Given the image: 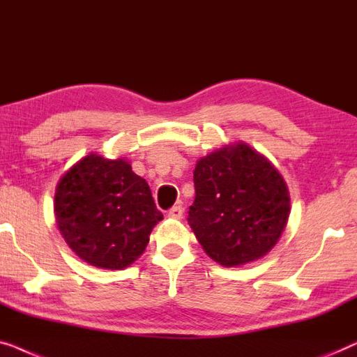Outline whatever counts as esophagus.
<instances>
[{"label":"esophagus","instance_id":"esophagus-1","mask_svg":"<svg viewBox=\"0 0 357 357\" xmlns=\"http://www.w3.org/2000/svg\"><path fill=\"white\" fill-rule=\"evenodd\" d=\"M184 215V208L181 207V205H174V207H172L168 210V217L169 218H174V220H181L183 218Z\"/></svg>","mask_w":357,"mask_h":357}]
</instances>
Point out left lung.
<instances>
[{
	"label": "left lung",
	"mask_w": 357,
	"mask_h": 357,
	"mask_svg": "<svg viewBox=\"0 0 357 357\" xmlns=\"http://www.w3.org/2000/svg\"><path fill=\"white\" fill-rule=\"evenodd\" d=\"M188 222L205 252L225 267L264 257L289 217L284 179L243 142L200 158Z\"/></svg>",
	"instance_id": "1"
}]
</instances>
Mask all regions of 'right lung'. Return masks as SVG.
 Returning a JSON list of instances; mask_svg holds the SVG:
<instances>
[{"mask_svg":"<svg viewBox=\"0 0 357 357\" xmlns=\"http://www.w3.org/2000/svg\"><path fill=\"white\" fill-rule=\"evenodd\" d=\"M54 215L64 241L98 268L123 270L144 252L163 215L124 158L90 153L59 181Z\"/></svg>","mask_w":357,"mask_h":357,"instance_id":"add662e5","label":"right lung"}]
</instances>
